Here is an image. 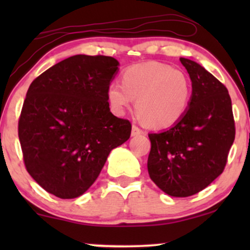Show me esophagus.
Returning a JSON list of instances; mask_svg holds the SVG:
<instances>
[{
    "label": "esophagus",
    "instance_id": "esophagus-1",
    "mask_svg": "<svg viewBox=\"0 0 250 250\" xmlns=\"http://www.w3.org/2000/svg\"><path fill=\"white\" fill-rule=\"evenodd\" d=\"M142 134H143V130L141 128H139L135 125L131 127V136H139V135H142Z\"/></svg>",
    "mask_w": 250,
    "mask_h": 250
}]
</instances>
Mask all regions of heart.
<instances>
[{"instance_id": "b5f03b06", "label": "heart", "mask_w": 250, "mask_h": 250, "mask_svg": "<svg viewBox=\"0 0 250 250\" xmlns=\"http://www.w3.org/2000/svg\"><path fill=\"white\" fill-rule=\"evenodd\" d=\"M111 110L122 115L136 99L135 108L151 128H168L182 119L191 99V82L183 71L159 62L134 64L123 71L122 84L107 89Z\"/></svg>"}]
</instances>
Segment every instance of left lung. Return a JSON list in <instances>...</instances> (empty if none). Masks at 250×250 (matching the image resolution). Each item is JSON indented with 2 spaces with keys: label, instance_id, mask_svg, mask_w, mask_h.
<instances>
[{
  "label": "left lung",
  "instance_id": "1",
  "mask_svg": "<svg viewBox=\"0 0 250 250\" xmlns=\"http://www.w3.org/2000/svg\"><path fill=\"white\" fill-rule=\"evenodd\" d=\"M180 61L191 80L190 103L173 127L148 135V173L166 194L187 197L225 170L235 122L228 89L199 63L183 57Z\"/></svg>",
  "mask_w": 250,
  "mask_h": 250
}]
</instances>
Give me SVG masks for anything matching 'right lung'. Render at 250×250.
<instances>
[{"instance_id":"add662e5","label":"right lung","mask_w":250,"mask_h":250,"mask_svg":"<svg viewBox=\"0 0 250 250\" xmlns=\"http://www.w3.org/2000/svg\"><path fill=\"white\" fill-rule=\"evenodd\" d=\"M119 69L110 56L75 55L31 82L19 120L25 169L60 199L81 196L131 123L110 113L107 89Z\"/></svg>"}]
</instances>
